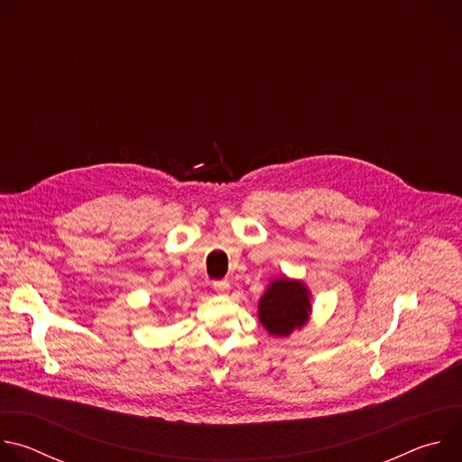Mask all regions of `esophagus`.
Instances as JSON below:
<instances>
[{
	"mask_svg": "<svg viewBox=\"0 0 462 462\" xmlns=\"http://www.w3.org/2000/svg\"><path fill=\"white\" fill-rule=\"evenodd\" d=\"M214 291H216L217 294H223V296H226V294L230 292V283H228L226 280H219V282H214Z\"/></svg>",
	"mask_w": 462,
	"mask_h": 462,
	"instance_id": "1",
	"label": "esophagus"
}]
</instances>
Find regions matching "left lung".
<instances>
[{
  "label": "left lung",
  "mask_w": 462,
  "mask_h": 462,
  "mask_svg": "<svg viewBox=\"0 0 462 462\" xmlns=\"http://www.w3.org/2000/svg\"><path fill=\"white\" fill-rule=\"evenodd\" d=\"M309 289L301 282L289 278L274 280L257 307L259 321L273 337H289L294 328H301L309 319Z\"/></svg>",
  "instance_id": "8db88e82"
}]
</instances>
